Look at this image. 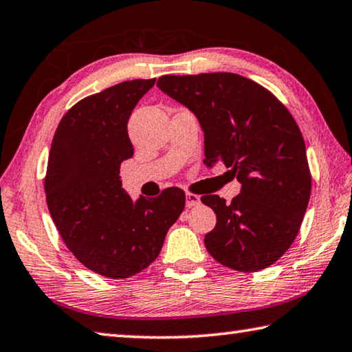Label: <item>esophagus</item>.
<instances>
[{
    "mask_svg": "<svg viewBox=\"0 0 352 352\" xmlns=\"http://www.w3.org/2000/svg\"><path fill=\"white\" fill-rule=\"evenodd\" d=\"M200 204V197L197 194H192V192H186V206L188 208H192V206H197Z\"/></svg>",
    "mask_w": 352,
    "mask_h": 352,
    "instance_id": "esophagus-1",
    "label": "esophagus"
}]
</instances>
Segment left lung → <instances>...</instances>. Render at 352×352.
Instances as JSON below:
<instances>
[{"label":"left lung","mask_w":352,"mask_h":352,"mask_svg":"<svg viewBox=\"0 0 352 352\" xmlns=\"http://www.w3.org/2000/svg\"><path fill=\"white\" fill-rule=\"evenodd\" d=\"M160 90L186 105L205 133V164L241 182L230 201L204 195L217 223L205 247L237 272L267 269L290 248L311 197L306 144L294 116L259 83L233 73L162 76Z\"/></svg>","instance_id":"1"}]
</instances>
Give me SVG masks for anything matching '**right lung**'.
Returning <instances> with one entry per match:
<instances>
[{"label": "right lung", "mask_w": 352, "mask_h": 352, "mask_svg": "<svg viewBox=\"0 0 352 352\" xmlns=\"http://www.w3.org/2000/svg\"><path fill=\"white\" fill-rule=\"evenodd\" d=\"M155 79L121 82L65 113L52 138L45 192L65 245L87 269L124 279L152 264L184 210L183 189L136 201L122 189L121 163L133 157L127 122Z\"/></svg>", "instance_id": "right-lung-1"}]
</instances>
